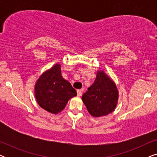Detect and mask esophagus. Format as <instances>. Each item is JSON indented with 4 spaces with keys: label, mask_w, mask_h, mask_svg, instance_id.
<instances>
[{
    "label": "esophagus",
    "mask_w": 157,
    "mask_h": 157,
    "mask_svg": "<svg viewBox=\"0 0 157 157\" xmlns=\"http://www.w3.org/2000/svg\"><path fill=\"white\" fill-rule=\"evenodd\" d=\"M83 89L77 90V95H78V96H81V95H82V92H83Z\"/></svg>",
    "instance_id": "34e87169"
}]
</instances>
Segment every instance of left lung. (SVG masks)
Wrapping results in <instances>:
<instances>
[{
	"label": "left lung",
	"mask_w": 157,
	"mask_h": 157,
	"mask_svg": "<svg viewBox=\"0 0 157 157\" xmlns=\"http://www.w3.org/2000/svg\"><path fill=\"white\" fill-rule=\"evenodd\" d=\"M118 96L115 83L104 71H99L94 83L83 94L82 100L90 114L98 117L109 114L114 110Z\"/></svg>",
	"instance_id": "1"
}]
</instances>
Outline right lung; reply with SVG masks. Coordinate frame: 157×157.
<instances>
[{"instance_id":"1","label":"right lung","mask_w":157,"mask_h":157,"mask_svg":"<svg viewBox=\"0 0 157 157\" xmlns=\"http://www.w3.org/2000/svg\"><path fill=\"white\" fill-rule=\"evenodd\" d=\"M76 91L63 78L61 66L56 64L38 78L35 86V96L39 106L52 113L65 108L68 101L76 96Z\"/></svg>"}]
</instances>
